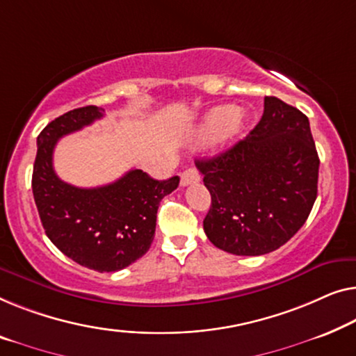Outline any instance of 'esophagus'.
<instances>
[{"instance_id":"1","label":"esophagus","mask_w":356,"mask_h":356,"mask_svg":"<svg viewBox=\"0 0 356 356\" xmlns=\"http://www.w3.org/2000/svg\"><path fill=\"white\" fill-rule=\"evenodd\" d=\"M200 181V175L195 168H188L181 173V186H188V184H194Z\"/></svg>"}]
</instances>
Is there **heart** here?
Instances as JSON below:
<instances>
[{
  "mask_svg": "<svg viewBox=\"0 0 356 356\" xmlns=\"http://www.w3.org/2000/svg\"><path fill=\"white\" fill-rule=\"evenodd\" d=\"M249 123L250 117L245 111L234 106H216L205 114L199 136H212L216 146H228L244 135Z\"/></svg>",
  "mask_w": 356,
  "mask_h": 356,
  "instance_id": "b5f03b06",
  "label": "heart"
}]
</instances>
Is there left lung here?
Segmentation results:
<instances>
[{
  "instance_id": "1",
  "label": "left lung",
  "mask_w": 356,
  "mask_h": 356,
  "mask_svg": "<svg viewBox=\"0 0 356 356\" xmlns=\"http://www.w3.org/2000/svg\"><path fill=\"white\" fill-rule=\"evenodd\" d=\"M212 205L204 231L218 249L265 255L305 223L318 193L319 159L305 114L265 97L260 122L244 140L195 161Z\"/></svg>"
}]
</instances>
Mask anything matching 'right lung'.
<instances>
[{"mask_svg":"<svg viewBox=\"0 0 356 356\" xmlns=\"http://www.w3.org/2000/svg\"><path fill=\"white\" fill-rule=\"evenodd\" d=\"M102 115V107H79L43 128L37 138L32 189L51 242L79 265L111 273L123 270L149 250L159 204L178 188L179 178L159 181L135 168L99 188H76L63 181L53 167L58 140Z\"/></svg>","mask_w":356,"mask_h":356,"instance_id":"right-lung-1","label":"right lung"}]
</instances>
